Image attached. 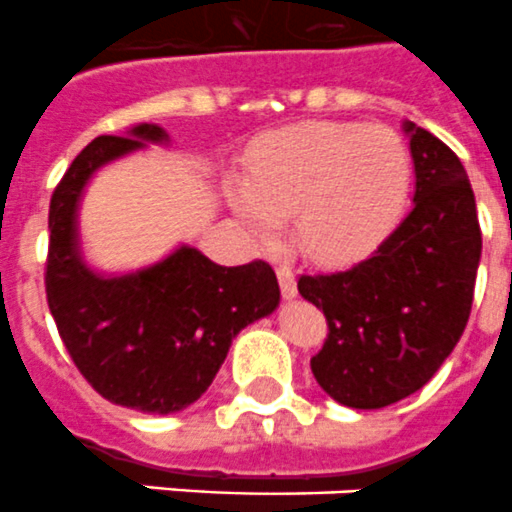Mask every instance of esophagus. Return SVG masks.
I'll list each match as a JSON object with an SVG mask.
<instances>
[{"label": "esophagus", "instance_id": "esophagus-1", "mask_svg": "<svg viewBox=\"0 0 512 512\" xmlns=\"http://www.w3.org/2000/svg\"><path fill=\"white\" fill-rule=\"evenodd\" d=\"M278 283H281L283 299H294L296 296V276L291 268H278Z\"/></svg>", "mask_w": 512, "mask_h": 512}]
</instances>
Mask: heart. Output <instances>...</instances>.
<instances>
[{
    "mask_svg": "<svg viewBox=\"0 0 512 512\" xmlns=\"http://www.w3.org/2000/svg\"><path fill=\"white\" fill-rule=\"evenodd\" d=\"M411 153L385 124L302 122L252 150L249 179L229 176L231 210L257 242H273L294 213L296 247L315 263H351L401 221Z\"/></svg>",
    "mask_w": 512,
    "mask_h": 512,
    "instance_id": "heart-1",
    "label": "heart"
}]
</instances>
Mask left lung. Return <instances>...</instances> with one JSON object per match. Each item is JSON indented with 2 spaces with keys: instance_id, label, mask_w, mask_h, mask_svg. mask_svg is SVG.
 Instances as JSON below:
<instances>
[{
  "instance_id": "left-lung-1",
  "label": "left lung",
  "mask_w": 512,
  "mask_h": 512,
  "mask_svg": "<svg viewBox=\"0 0 512 512\" xmlns=\"http://www.w3.org/2000/svg\"><path fill=\"white\" fill-rule=\"evenodd\" d=\"M403 132L416 174L409 216L354 268L299 278L330 328L312 375L349 409H385L424 388L474 302L482 231L466 169L432 132L409 119Z\"/></svg>"
}]
</instances>
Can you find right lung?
<instances>
[{
    "label": "right lung",
    "instance_id": "1",
    "mask_svg": "<svg viewBox=\"0 0 512 512\" xmlns=\"http://www.w3.org/2000/svg\"><path fill=\"white\" fill-rule=\"evenodd\" d=\"M166 143V130L148 122L124 137H96L49 205L46 299L59 336L106 401L143 414H176L195 403L239 330L273 315L281 302L268 263L223 268L190 244L127 273L90 268L80 242L85 187L103 166Z\"/></svg>",
    "mask_w": 512,
    "mask_h": 512
}]
</instances>
